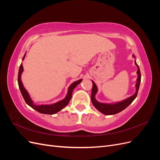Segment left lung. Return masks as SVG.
<instances>
[{
	"label": "left lung",
	"instance_id": "8db88e82",
	"mask_svg": "<svg viewBox=\"0 0 160 160\" xmlns=\"http://www.w3.org/2000/svg\"><path fill=\"white\" fill-rule=\"evenodd\" d=\"M133 56L135 57L134 55ZM135 64L136 65L137 67H138V71H137L138 77L137 83H136V92H135V93L133 95L130 97V98H128L127 99L122 101V102H119L118 103L112 104V105L101 103L98 102V101H96V99H95V95L97 93V91H98V89H97V86L95 84L94 82L92 81V83H93V87H92L91 99L92 101V103H93V105L95 106V108L98 111H99L100 112H101L105 115H108L118 113L121 112L122 111H123V109H125L127 107H128V106L133 102V101L136 98L138 93L139 88L140 82H141V72H140L139 66L135 61Z\"/></svg>",
	"mask_w": 160,
	"mask_h": 160
}]
</instances>
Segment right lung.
Instances as JSON below:
<instances>
[{
    "label": "right lung",
    "mask_w": 160,
    "mask_h": 160,
    "mask_svg": "<svg viewBox=\"0 0 160 160\" xmlns=\"http://www.w3.org/2000/svg\"><path fill=\"white\" fill-rule=\"evenodd\" d=\"M25 59V56H24L22 58V59ZM22 71H23L22 65L21 64L20 67H19V71H18V83L19 86V89H20V91L21 92V94L23 97V98L25 99L27 104L29 105L30 107L37 111L38 112H39L41 113H44V114H49V115L55 114L57 112H59V111H61L62 108H64L65 106L68 105L70 99H71L72 91H73V89L76 88V86L77 85H79L82 81V79H80L79 81L74 82L73 83H72L71 85V86L69 88L68 93H67L66 98L63 100H61L59 101V102H57V103L50 105H35L33 104L32 100L31 99L29 95H28L27 93V91L25 88H24L23 85L22 83V81L21 79V75Z\"/></svg>",
    "instance_id": "1"
}]
</instances>
